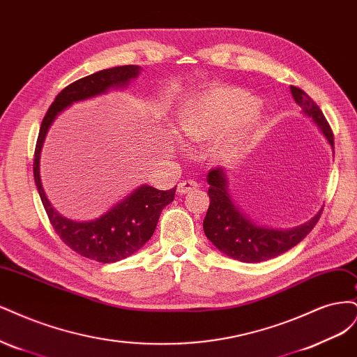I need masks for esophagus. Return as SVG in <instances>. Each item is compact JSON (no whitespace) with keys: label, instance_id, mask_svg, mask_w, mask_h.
<instances>
[{"label":"esophagus","instance_id":"1","mask_svg":"<svg viewBox=\"0 0 357 357\" xmlns=\"http://www.w3.org/2000/svg\"><path fill=\"white\" fill-rule=\"evenodd\" d=\"M197 188V183H195L194 181H191V179H188V181H181L179 183H178V187H176V192L178 194H187V192H191L192 190H195Z\"/></svg>","mask_w":357,"mask_h":357}]
</instances>
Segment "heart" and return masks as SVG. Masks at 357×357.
<instances>
[{
  "label": "heart",
  "instance_id": "b5f03b06",
  "mask_svg": "<svg viewBox=\"0 0 357 357\" xmlns=\"http://www.w3.org/2000/svg\"><path fill=\"white\" fill-rule=\"evenodd\" d=\"M264 130L258 100L236 87H212L183 105L174 132L183 144L211 142L209 155L229 163L243 155Z\"/></svg>",
  "mask_w": 357,
  "mask_h": 357
}]
</instances>
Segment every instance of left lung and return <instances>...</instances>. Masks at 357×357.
<instances>
[{"label":"left lung","instance_id":"left-lung-1","mask_svg":"<svg viewBox=\"0 0 357 357\" xmlns=\"http://www.w3.org/2000/svg\"><path fill=\"white\" fill-rule=\"evenodd\" d=\"M294 100L316 124L333 148V135L324 112L305 91L291 86ZM206 181L209 183L211 204L203 221L204 234L213 246L227 257L241 262H262L292 249L313 229L321 211L312 220L294 228H271L259 225L240 209L229 190V172L222 167L212 169Z\"/></svg>","mask_w":357,"mask_h":357}]
</instances>
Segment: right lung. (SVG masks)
I'll return each instance as SVG.
<instances>
[{"label": "right lung", "mask_w": 357, "mask_h": 357, "mask_svg": "<svg viewBox=\"0 0 357 357\" xmlns=\"http://www.w3.org/2000/svg\"><path fill=\"white\" fill-rule=\"evenodd\" d=\"M141 71L142 68L137 65L108 68L65 87L43 119L33 155V179L54 231L77 254L103 264L117 262L133 255L151 238L160 213L175 199L176 187L163 191L142 183L96 220L74 221L57 212L44 191L40 170L41 151L50 126L61 112L73 103L126 89Z\"/></svg>", "instance_id": "add662e5"}]
</instances>
